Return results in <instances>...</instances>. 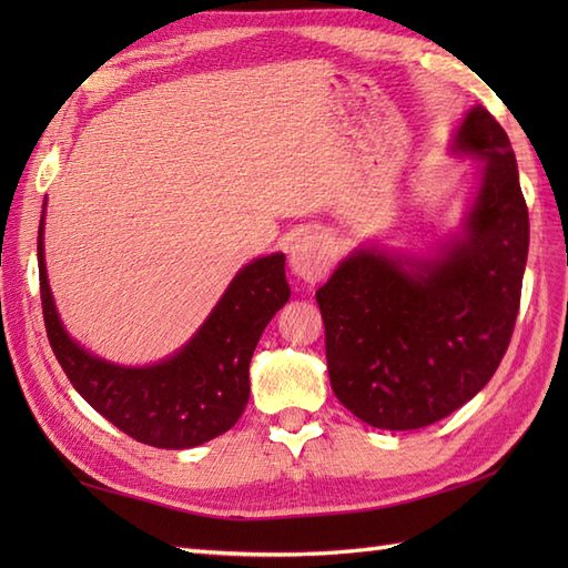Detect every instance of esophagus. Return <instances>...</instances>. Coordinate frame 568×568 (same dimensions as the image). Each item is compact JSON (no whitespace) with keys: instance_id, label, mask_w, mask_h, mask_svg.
Returning a JSON list of instances; mask_svg holds the SVG:
<instances>
[{"instance_id":"esophagus-1","label":"esophagus","mask_w":568,"mask_h":568,"mask_svg":"<svg viewBox=\"0 0 568 568\" xmlns=\"http://www.w3.org/2000/svg\"><path fill=\"white\" fill-rule=\"evenodd\" d=\"M291 268L305 283H317L332 268L329 241L320 232H307L291 246Z\"/></svg>"}]
</instances>
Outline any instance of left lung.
Masks as SVG:
<instances>
[{"label": "left lung", "mask_w": 568, "mask_h": 568, "mask_svg": "<svg viewBox=\"0 0 568 568\" xmlns=\"http://www.w3.org/2000/svg\"><path fill=\"white\" fill-rule=\"evenodd\" d=\"M454 149L486 165L442 256L361 248L317 291L332 390L378 429L427 427L468 403L500 366L520 310L529 216L510 139L478 104Z\"/></svg>", "instance_id": "8db88e82"}]
</instances>
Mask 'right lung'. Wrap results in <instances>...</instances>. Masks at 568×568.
<instances>
[{
  "mask_svg": "<svg viewBox=\"0 0 568 568\" xmlns=\"http://www.w3.org/2000/svg\"><path fill=\"white\" fill-rule=\"evenodd\" d=\"M39 281L45 334L72 388L131 439L155 449H190L236 425L248 403V364L265 324L291 297L285 256L256 258L236 273L200 332L155 366L126 368L84 352L60 324L43 261Z\"/></svg>",
  "mask_w": 568,
  "mask_h": 568,
  "instance_id": "add662e5",
  "label": "right lung"
}]
</instances>
